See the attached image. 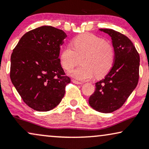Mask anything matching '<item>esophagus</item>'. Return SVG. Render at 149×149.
<instances>
[{
  "label": "esophagus",
  "instance_id": "esophagus-1",
  "mask_svg": "<svg viewBox=\"0 0 149 149\" xmlns=\"http://www.w3.org/2000/svg\"><path fill=\"white\" fill-rule=\"evenodd\" d=\"M72 82H73V83H75V84H82V82H79V81L76 80H74V79H73V80H72Z\"/></svg>",
  "mask_w": 149,
  "mask_h": 149
}]
</instances>
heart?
<instances>
[{"label": "heart", "instance_id": "1", "mask_svg": "<svg viewBox=\"0 0 149 149\" xmlns=\"http://www.w3.org/2000/svg\"><path fill=\"white\" fill-rule=\"evenodd\" d=\"M72 46L63 49L60 61L63 68L69 71L78 65L80 59L82 65L71 72L73 78L87 80L95 75L102 78L111 69L115 60L114 48L102 38L83 33L73 39Z\"/></svg>", "mask_w": 149, "mask_h": 149}]
</instances>
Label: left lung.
Instances as JSON below:
<instances>
[{
	"instance_id": "8db88e82",
	"label": "left lung",
	"mask_w": 149,
	"mask_h": 149,
	"mask_svg": "<svg viewBox=\"0 0 149 149\" xmlns=\"http://www.w3.org/2000/svg\"><path fill=\"white\" fill-rule=\"evenodd\" d=\"M111 37L114 63L104 79L95 83V91L88 103L101 113H111L121 108L136 87L139 80L140 55L125 35L111 29H100Z\"/></svg>"
}]
</instances>
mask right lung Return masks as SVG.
<instances>
[{"instance_id": "add662e5", "label": "right lung", "mask_w": 149, "mask_h": 149, "mask_svg": "<svg viewBox=\"0 0 149 149\" xmlns=\"http://www.w3.org/2000/svg\"><path fill=\"white\" fill-rule=\"evenodd\" d=\"M63 30L42 26L22 36L11 56L10 78L22 100L37 111H49L61 102L71 82L60 61Z\"/></svg>"}]
</instances>
